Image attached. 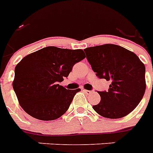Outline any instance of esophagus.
Returning a JSON list of instances; mask_svg holds the SVG:
<instances>
[{"instance_id":"34e87169","label":"esophagus","mask_w":153,"mask_h":153,"mask_svg":"<svg viewBox=\"0 0 153 153\" xmlns=\"http://www.w3.org/2000/svg\"><path fill=\"white\" fill-rule=\"evenodd\" d=\"M83 91L85 92L86 94H92V91H90V90H87V89H84Z\"/></svg>"}]
</instances>
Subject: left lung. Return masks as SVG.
Wrapping results in <instances>:
<instances>
[{
	"label": "left lung",
	"instance_id": "8db88e82",
	"mask_svg": "<svg viewBox=\"0 0 153 153\" xmlns=\"http://www.w3.org/2000/svg\"><path fill=\"white\" fill-rule=\"evenodd\" d=\"M84 51L97 76L111 82L108 91L98 92L100 101L93 106L94 111L108 119L128 115L145 92V64L135 53L117 45H97Z\"/></svg>",
	"mask_w": 153,
	"mask_h": 153
}]
</instances>
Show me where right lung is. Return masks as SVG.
<instances>
[{"label":"right lung","mask_w":153,"mask_h":153,"mask_svg":"<svg viewBox=\"0 0 153 153\" xmlns=\"http://www.w3.org/2000/svg\"><path fill=\"white\" fill-rule=\"evenodd\" d=\"M85 57L82 49L48 46L26 56L16 66L12 86L22 108L44 121L56 120L68 111L76 93L59 84L73 66Z\"/></svg>","instance_id":"right-lung-1"}]
</instances>
